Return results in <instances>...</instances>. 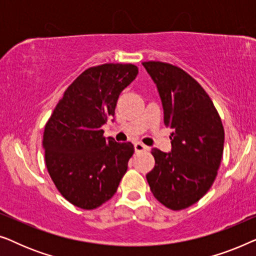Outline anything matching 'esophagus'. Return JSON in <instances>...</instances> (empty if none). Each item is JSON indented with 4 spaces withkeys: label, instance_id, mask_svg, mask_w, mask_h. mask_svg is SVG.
<instances>
[{
    "label": "esophagus",
    "instance_id": "34e87169",
    "mask_svg": "<svg viewBox=\"0 0 256 256\" xmlns=\"http://www.w3.org/2000/svg\"><path fill=\"white\" fill-rule=\"evenodd\" d=\"M134 149H135V152H148V150H149L148 146H144V144H142V143H140V142L135 143V144H134Z\"/></svg>",
    "mask_w": 256,
    "mask_h": 256
}]
</instances>
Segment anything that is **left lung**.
Instances as JSON below:
<instances>
[{
  "instance_id": "obj_1",
  "label": "left lung",
  "mask_w": 256,
  "mask_h": 256,
  "mask_svg": "<svg viewBox=\"0 0 256 256\" xmlns=\"http://www.w3.org/2000/svg\"><path fill=\"white\" fill-rule=\"evenodd\" d=\"M156 84L164 124L172 129L171 152L154 148L155 166L146 174L150 190L174 211L197 202L212 186L222 162L225 132L205 90L177 66L142 62Z\"/></svg>"
}]
</instances>
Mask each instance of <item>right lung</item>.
<instances>
[{"label": "right lung", "mask_w": 256, "mask_h": 256, "mask_svg": "<svg viewBox=\"0 0 256 256\" xmlns=\"http://www.w3.org/2000/svg\"><path fill=\"white\" fill-rule=\"evenodd\" d=\"M138 73L132 64L87 68L68 87L45 124L48 174L76 208L93 210L110 200L128 169L134 146L104 138L101 127L114 116L118 96Z\"/></svg>", "instance_id": "right-lung-1"}]
</instances>
